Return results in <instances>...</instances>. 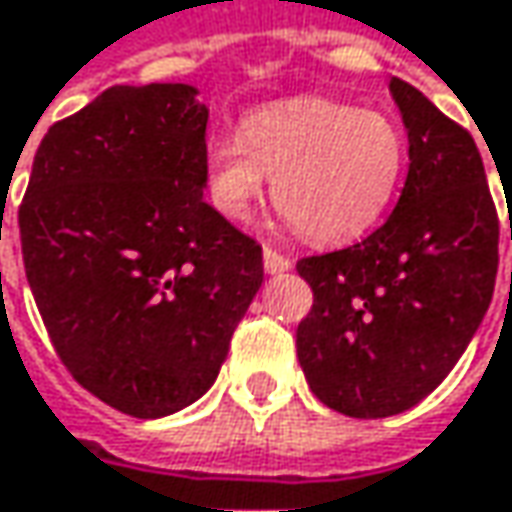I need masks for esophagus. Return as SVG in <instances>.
Masks as SVG:
<instances>
[{"mask_svg":"<svg viewBox=\"0 0 512 512\" xmlns=\"http://www.w3.org/2000/svg\"><path fill=\"white\" fill-rule=\"evenodd\" d=\"M263 269H266L269 275H281V272H290V269H293V260L266 246V249H263Z\"/></svg>","mask_w":512,"mask_h":512,"instance_id":"obj_1","label":"esophagus"}]
</instances>
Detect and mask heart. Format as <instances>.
Instances as JSON below:
<instances>
[{"instance_id": "1", "label": "heart", "mask_w": 512, "mask_h": 512, "mask_svg": "<svg viewBox=\"0 0 512 512\" xmlns=\"http://www.w3.org/2000/svg\"><path fill=\"white\" fill-rule=\"evenodd\" d=\"M404 166V134L387 114L299 96L246 114L240 134H216L205 184L210 205L243 222L272 178V202L299 234L343 243L387 213Z\"/></svg>"}]
</instances>
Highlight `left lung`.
I'll use <instances>...</instances> for the list:
<instances>
[{
	"label": "left lung",
	"mask_w": 512,
	"mask_h": 512,
	"mask_svg": "<svg viewBox=\"0 0 512 512\" xmlns=\"http://www.w3.org/2000/svg\"><path fill=\"white\" fill-rule=\"evenodd\" d=\"M390 93L410 146L398 205L363 243L299 260L313 290L296 331L304 378L354 419L404 413L440 387L498 272V216L472 134L413 84L393 78Z\"/></svg>",
	"instance_id": "8db88e82"
}]
</instances>
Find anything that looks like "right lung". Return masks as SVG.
Listing matches in <instances>:
<instances>
[{"label": "right lung", "instance_id": "right-lung-1", "mask_svg": "<svg viewBox=\"0 0 512 512\" xmlns=\"http://www.w3.org/2000/svg\"><path fill=\"white\" fill-rule=\"evenodd\" d=\"M193 84H117L55 122L20 208L28 287L72 378L137 419L208 393L263 252L205 202Z\"/></svg>", "mask_w": 512, "mask_h": 512}]
</instances>
